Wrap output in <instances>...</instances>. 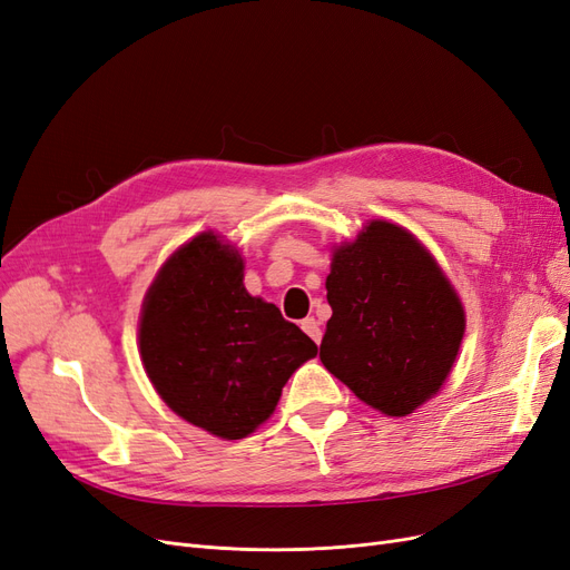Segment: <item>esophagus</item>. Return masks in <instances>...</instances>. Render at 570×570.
<instances>
[{
    "label": "esophagus",
    "mask_w": 570,
    "mask_h": 570,
    "mask_svg": "<svg viewBox=\"0 0 570 570\" xmlns=\"http://www.w3.org/2000/svg\"><path fill=\"white\" fill-rule=\"evenodd\" d=\"M302 330L306 332V335L313 340V342H316V344H321V337H323V332H321V323L316 321V318H304L302 321Z\"/></svg>",
    "instance_id": "1"
}]
</instances>
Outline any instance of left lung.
<instances>
[{
    "label": "left lung",
    "instance_id": "obj_1",
    "mask_svg": "<svg viewBox=\"0 0 570 570\" xmlns=\"http://www.w3.org/2000/svg\"><path fill=\"white\" fill-rule=\"evenodd\" d=\"M323 365L363 403L405 417L436 394L464 335L455 287L410 230L370 222L332 252Z\"/></svg>",
    "mask_w": 570,
    "mask_h": 570
}]
</instances>
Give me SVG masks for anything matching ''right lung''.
Listing matches in <instances>:
<instances>
[{"mask_svg":"<svg viewBox=\"0 0 570 570\" xmlns=\"http://www.w3.org/2000/svg\"><path fill=\"white\" fill-rule=\"evenodd\" d=\"M243 257L212 230L176 249L146 292L139 348L160 399L209 434L238 441L276 410L318 353L311 337L243 285Z\"/></svg>","mask_w":570,"mask_h":570,"instance_id":"add662e5","label":"right lung"}]
</instances>
